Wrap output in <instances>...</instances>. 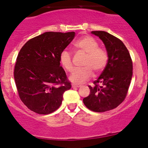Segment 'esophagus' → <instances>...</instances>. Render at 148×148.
<instances>
[{
  "mask_svg": "<svg viewBox=\"0 0 148 148\" xmlns=\"http://www.w3.org/2000/svg\"><path fill=\"white\" fill-rule=\"evenodd\" d=\"M81 86V85H77V84H72V88H79Z\"/></svg>",
  "mask_w": 148,
  "mask_h": 148,
  "instance_id": "esophagus-1",
  "label": "esophagus"
}]
</instances>
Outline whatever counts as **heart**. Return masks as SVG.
I'll use <instances>...</instances> for the list:
<instances>
[{
  "instance_id": "1",
  "label": "heart",
  "mask_w": 148,
  "mask_h": 148,
  "mask_svg": "<svg viewBox=\"0 0 148 148\" xmlns=\"http://www.w3.org/2000/svg\"><path fill=\"white\" fill-rule=\"evenodd\" d=\"M73 46L78 51L86 54L83 62L84 67L76 69L71 74L69 79L74 84H82L86 82L92 76L101 73L108 62V53L103 48L99 47L96 40L90 36H86L77 40ZM60 62L66 71L71 72L74 69L72 56L67 50H63L60 56Z\"/></svg>"
}]
</instances>
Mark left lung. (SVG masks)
I'll return each instance as SVG.
<instances>
[{"instance_id":"1","label":"left lung","mask_w":148,"mask_h":148,"mask_svg":"<svg viewBox=\"0 0 148 148\" xmlns=\"http://www.w3.org/2000/svg\"><path fill=\"white\" fill-rule=\"evenodd\" d=\"M100 38L108 53V62L93 86H88L90 94L83 99L88 109L104 112L116 108L126 98L133 75V62L122 41L103 31H92Z\"/></svg>"}]
</instances>
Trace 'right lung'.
Listing matches in <instances>:
<instances>
[{
  "instance_id": "1",
  "label": "right lung",
  "mask_w": 148,
  "mask_h": 148,
  "mask_svg": "<svg viewBox=\"0 0 148 148\" xmlns=\"http://www.w3.org/2000/svg\"><path fill=\"white\" fill-rule=\"evenodd\" d=\"M75 32H45L29 40L17 58L14 69L18 95L29 110L48 114L58 110L71 82L60 66V56Z\"/></svg>"
}]
</instances>
